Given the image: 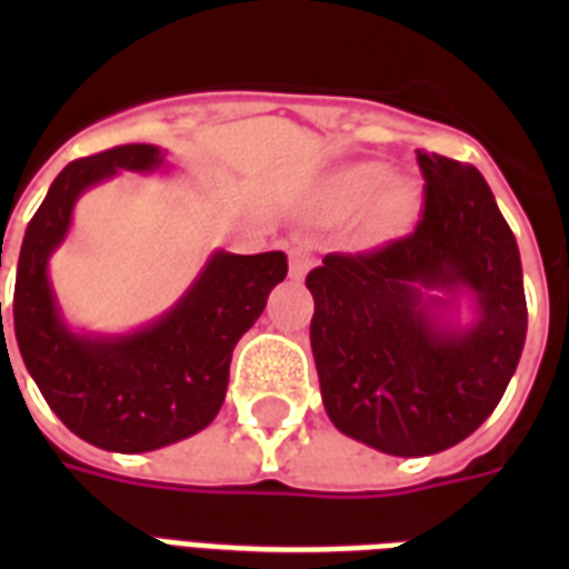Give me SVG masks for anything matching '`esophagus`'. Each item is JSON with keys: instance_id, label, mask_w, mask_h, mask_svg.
<instances>
[{"instance_id": "obj_1", "label": "esophagus", "mask_w": 569, "mask_h": 569, "mask_svg": "<svg viewBox=\"0 0 569 569\" xmlns=\"http://www.w3.org/2000/svg\"><path fill=\"white\" fill-rule=\"evenodd\" d=\"M310 266H312L310 241H303V239L292 241V244H289V274H292L295 280H301V277L310 271Z\"/></svg>"}]
</instances>
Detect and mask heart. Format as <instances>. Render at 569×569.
Listing matches in <instances>:
<instances>
[{
	"instance_id": "b5f03b06",
	"label": "heart",
	"mask_w": 569,
	"mask_h": 569,
	"mask_svg": "<svg viewBox=\"0 0 569 569\" xmlns=\"http://www.w3.org/2000/svg\"><path fill=\"white\" fill-rule=\"evenodd\" d=\"M369 207V230L375 236H398L413 223L422 191L413 180L396 177L387 164L380 162H357L337 171L328 182V203L337 212L348 214Z\"/></svg>"
}]
</instances>
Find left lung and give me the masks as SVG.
<instances>
[{
    "label": "left lung",
    "instance_id": "left-lung-1",
    "mask_svg": "<svg viewBox=\"0 0 569 569\" xmlns=\"http://www.w3.org/2000/svg\"><path fill=\"white\" fill-rule=\"evenodd\" d=\"M416 230L366 253H328L307 274L321 401L346 437L396 458L458 446L493 413L529 328L520 248L472 164L416 153ZM477 321L451 326L457 295Z\"/></svg>",
    "mask_w": 569,
    "mask_h": 569
}]
</instances>
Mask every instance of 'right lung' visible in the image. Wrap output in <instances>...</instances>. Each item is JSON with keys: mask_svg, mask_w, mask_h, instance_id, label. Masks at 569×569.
<instances>
[{"mask_svg": "<svg viewBox=\"0 0 569 569\" xmlns=\"http://www.w3.org/2000/svg\"><path fill=\"white\" fill-rule=\"evenodd\" d=\"M162 162L159 147L123 144L67 164L26 227L17 262L13 333L22 363L76 437L120 455L162 449L212 422L227 396L232 348L289 271L283 250L253 257L218 250L153 325L127 337L67 328L47 266L70 230L76 200L118 171L144 173Z\"/></svg>", "mask_w": 569, "mask_h": 569, "instance_id": "1", "label": "right lung"}]
</instances>
